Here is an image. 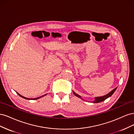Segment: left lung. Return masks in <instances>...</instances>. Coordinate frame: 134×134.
I'll return each instance as SVG.
<instances>
[{"mask_svg":"<svg viewBox=\"0 0 134 134\" xmlns=\"http://www.w3.org/2000/svg\"><path fill=\"white\" fill-rule=\"evenodd\" d=\"M116 88H117V87L112 90L110 92H109L108 94H106V95H105V96H101V97H95V99H94V100L93 101H92V102L93 103H98V102H101L105 101L106 99H107V98H109V97H110V96L113 95V94L114 93V92L116 91ZM73 93H74V94L76 96L81 98L82 100H83V99L81 97L80 95H79V94H77V93H76L74 91H73Z\"/></svg>","mask_w":134,"mask_h":134,"instance_id":"8db88e82","label":"left lung"}]
</instances>
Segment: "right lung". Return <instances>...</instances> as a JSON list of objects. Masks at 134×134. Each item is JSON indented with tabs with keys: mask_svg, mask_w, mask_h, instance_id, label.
<instances>
[{
	"mask_svg": "<svg viewBox=\"0 0 134 134\" xmlns=\"http://www.w3.org/2000/svg\"><path fill=\"white\" fill-rule=\"evenodd\" d=\"M16 93H18V95H19V96H20L21 97H22V98H25V99H27V100H37V99L40 98H41V97H43V96H44L46 95V94H44V95H43V96H41V97H37V98H29L25 97H24V96H23L20 95V94L19 93H18V92H16Z\"/></svg>",
	"mask_w": 134,
	"mask_h": 134,
	"instance_id": "add662e5",
	"label": "right lung"
}]
</instances>
